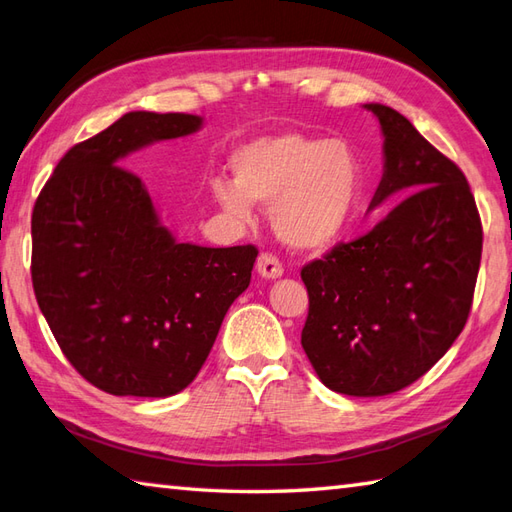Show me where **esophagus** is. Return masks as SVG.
I'll return each mask as SVG.
<instances>
[{"mask_svg":"<svg viewBox=\"0 0 512 512\" xmlns=\"http://www.w3.org/2000/svg\"><path fill=\"white\" fill-rule=\"evenodd\" d=\"M257 273L266 279H277L284 275V266H281V262L275 255L262 253L257 257Z\"/></svg>","mask_w":512,"mask_h":512,"instance_id":"1","label":"esophagus"}]
</instances>
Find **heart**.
<instances>
[{
  "mask_svg": "<svg viewBox=\"0 0 512 512\" xmlns=\"http://www.w3.org/2000/svg\"><path fill=\"white\" fill-rule=\"evenodd\" d=\"M231 167L235 180L213 182L217 204L237 220H250L253 202L273 204L275 233L299 250L334 244L361 204V160L341 138L259 136L235 151Z\"/></svg>",
  "mask_w": 512,
  "mask_h": 512,
  "instance_id": "b5f03b06",
  "label": "heart"
}]
</instances>
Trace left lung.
<instances>
[{
	"label": "left lung",
	"instance_id": "1",
	"mask_svg": "<svg viewBox=\"0 0 512 512\" xmlns=\"http://www.w3.org/2000/svg\"><path fill=\"white\" fill-rule=\"evenodd\" d=\"M385 173L369 209L405 195L372 231L301 268V332L314 372L345 396H387L424 376L469 319L482 222L464 173L405 116L369 103Z\"/></svg>",
	"mask_w": 512,
	"mask_h": 512
}]
</instances>
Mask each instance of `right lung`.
Listing matches in <instances>:
<instances>
[{"label":"right lung","instance_id":"add662e5","mask_svg":"<svg viewBox=\"0 0 512 512\" xmlns=\"http://www.w3.org/2000/svg\"><path fill=\"white\" fill-rule=\"evenodd\" d=\"M200 116L129 112L65 154L32 209V288L61 352L112 396L167 398L198 376L250 284L253 244L176 242L138 173L140 147Z\"/></svg>","mask_w":512,"mask_h":512}]
</instances>
